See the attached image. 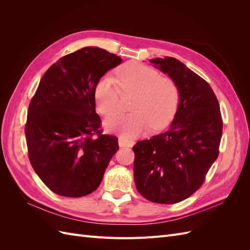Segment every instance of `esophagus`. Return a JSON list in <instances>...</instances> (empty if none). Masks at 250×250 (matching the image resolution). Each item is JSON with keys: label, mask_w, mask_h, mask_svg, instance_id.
<instances>
[{"label": "esophagus", "mask_w": 250, "mask_h": 250, "mask_svg": "<svg viewBox=\"0 0 250 250\" xmlns=\"http://www.w3.org/2000/svg\"><path fill=\"white\" fill-rule=\"evenodd\" d=\"M134 145V142L131 140L125 139L123 137L119 138V146L120 147H132Z\"/></svg>", "instance_id": "34e87169"}]
</instances>
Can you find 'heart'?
<instances>
[{
    "label": "heart",
    "mask_w": 250,
    "mask_h": 250,
    "mask_svg": "<svg viewBox=\"0 0 250 250\" xmlns=\"http://www.w3.org/2000/svg\"><path fill=\"white\" fill-rule=\"evenodd\" d=\"M117 80L122 92L138 94L130 113H116L105 120V127L124 138H135L151 128L167 124L175 112L179 101V89L170 78L151 67L138 62H127L118 69ZM115 78L105 76L97 83L95 100L97 109L108 116L119 109L120 88Z\"/></svg>",
    "instance_id": "obj_1"
}]
</instances>
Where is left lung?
<instances>
[{
  "label": "left lung",
  "instance_id": "1",
  "mask_svg": "<svg viewBox=\"0 0 250 250\" xmlns=\"http://www.w3.org/2000/svg\"><path fill=\"white\" fill-rule=\"evenodd\" d=\"M176 83L179 103L167 131L133 146V174L146 199L173 204L203 184L217 160L222 137L219 102L208 83L174 57L150 59Z\"/></svg>",
  "mask_w": 250,
  "mask_h": 250
}]
</instances>
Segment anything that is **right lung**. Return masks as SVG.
<instances>
[{
	"label": "right lung",
	"mask_w": 250,
	"mask_h": 250,
	"mask_svg": "<svg viewBox=\"0 0 250 250\" xmlns=\"http://www.w3.org/2000/svg\"><path fill=\"white\" fill-rule=\"evenodd\" d=\"M122 58L97 47L67 54L44 73L29 105V160L52 192L82 197L97 190L118 139L102 134L95 88Z\"/></svg>",
	"instance_id": "1"
}]
</instances>
